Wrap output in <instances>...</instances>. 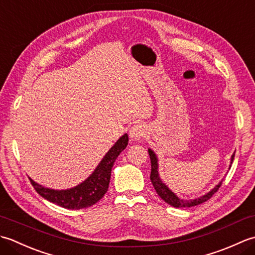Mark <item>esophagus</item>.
I'll use <instances>...</instances> for the list:
<instances>
[{"mask_svg": "<svg viewBox=\"0 0 255 255\" xmlns=\"http://www.w3.org/2000/svg\"><path fill=\"white\" fill-rule=\"evenodd\" d=\"M129 136L134 141H139V140H141L145 136V129L142 125H134V126L130 128V130H129Z\"/></svg>", "mask_w": 255, "mask_h": 255, "instance_id": "obj_1", "label": "esophagus"}]
</instances>
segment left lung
Here are the masks:
<instances>
[{"mask_svg":"<svg viewBox=\"0 0 255 255\" xmlns=\"http://www.w3.org/2000/svg\"><path fill=\"white\" fill-rule=\"evenodd\" d=\"M149 155H150V161H151V174H150V180L151 183H152V185L155 189V192L158 193L159 196L164 200L165 203H167L169 205L173 206V207H176V208H183V207H193V206H196L199 204H203L205 203L206 200H208L209 198H211V196L218 191L219 187L221 186V184H223V181H221L217 186H216L214 189H211V191L204 195L200 198L197 199H193V200H184V199H180L178 197H176L174 193H172L165 184L162 183V181L160 180L159 174H158V160H156V156L153 153V151L149 149L148 150ZM235 159V153L234 155L231 156V163L234 162Z\"/></svg>","mask_w":255,"mask_h":255,"instance_id":"1","label":"left lung"}]
</instances>
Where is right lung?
I'll list each match as a JSON object with an SVG mask.
<instances>
[{
	"label": "right lung",
	"instance_id": "right-lung-1",
	"mask_svg": "<svg viewBox=\"0 0 255 255\" xmlns=\"http://www.w3.org/2000/svg\"><path fill=\"white\" fill-rule=\"evenodd\" d=\"M128 136L125 133L118 141L113 145L106 155L103 158L99 166L96 167L88 180H85L80 185L67 191H55V189L46 188L32 180L29 181L35 191L49 202L61 206L67 209H82L93 206L104 196L108 189L111 180V172L116 161L117 156L127 147Z\"/></svg>",
	"mask_w": 255,
	"mask_h": 255
}]
</instances>
